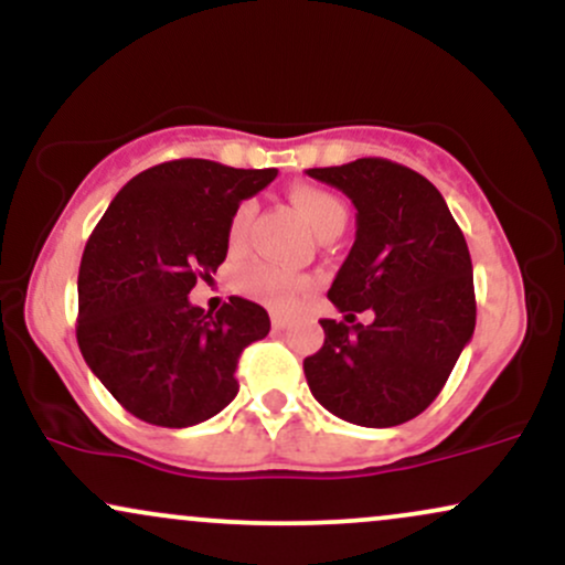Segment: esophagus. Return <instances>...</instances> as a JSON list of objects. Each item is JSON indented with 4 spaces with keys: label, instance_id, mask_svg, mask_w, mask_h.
<instances>
[{
    "label": "esophagus",
    "instance_id": "1",
    "mask_svg": "<svg viewBox=\"0 0 565 565\" xmlns=\"http://www.w3.org/2000/svg\"><path fill=\"white\" fill-rule=\"evenodd\" d=\"M270 323H274V329H287L289 319L284 313H278V310H274V313H270Z\"/></svg>",
    "mask_w": 565,
    "mask_h": 565
}]
</instances>
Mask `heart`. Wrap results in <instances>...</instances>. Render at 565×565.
Returning a JSON list of instances; mask_svg holds the SVG:
<instances>
[{"label": "heart", "instance_id": "obj_1", "mask_svg": "<svg viewBox=\"0 0 565 565\" xmlns=\"http://www.w3.org/2000/svg\"><path fill=\"white\" fill-rule=\"evenodd\" d=\"M291 204L300 212L310 231L316 236H321L323 231L337 228V225H345V206L340 199H334L332 193L321 191V188H308L300 185L291 191ZM252 217H255V201H242L236 206V212L231 215L228 223V246L233 252L242 249L246 242V231H249ZM238 289L246 295L257 297L265 305L278 310H289L297 305L300 291L308 289V278L291 276L287 270L274 268V265H252L238 276Z\"/></svg>", "mask_w": 565, "mask_h": 565}]
</instances>
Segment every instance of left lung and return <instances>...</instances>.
<instances>
[{
    "label": "left lung",
    "mask_w": 565,
    "mask_h": 565,
    "mask_svg": "<svg viewBox=\"0 0 565 565\" xmlns=\"http://www.w3.org/2000/svg\"><path fill=\"white\" fill-rule=\"evenodd\" d=\"M310 178L355 206V242L321 319L323 345L305 380L334 417L361 427L408 423L436 401L476 329L468 242L430 180L387 159L316 167ZM372 307L375 321L354 323Z\"/></svg>",
    "instance_id": "8db88e82"
}]
</instances>
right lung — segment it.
Listing matches in <instances>:
<instances>
[{"label":"right lung","mask_w":565,"mask_h":565,"mask_svg":"<svg viewBox=\"0 0 565 565\" xmlns=\"http://www.w3.org/2000/svg\"><path fill=\"white\" fill-rule=\"evenodd\" d=\"M276 170L178 159L135 174L95 225L79 265V350L129 414L191 427L236 398L238 355L270 332L257 302L191 305L228 255V223Z\"/></svg>","instance_id":"right-lung-1"}]
</instances>
